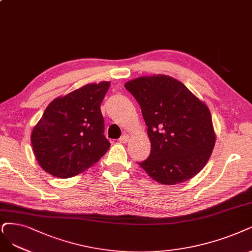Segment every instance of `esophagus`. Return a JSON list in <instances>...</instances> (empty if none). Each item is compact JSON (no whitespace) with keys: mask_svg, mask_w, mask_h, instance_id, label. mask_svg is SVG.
I'll use <instances>...</instances> for the list:
<instances>
[{"mask_svg":"<svg viewBox=\"0 0 252 252\" xmlns=\"http://www.w3.org/2000/svg\"><path fill=\"white\" fill-rule=\"evenodd\" d=\"M128 135H123L119 138V142L120 143H126L128 141Z\"/></svg>","mask_w":252,"mask_h":252,"instance_id":"34e87169","label":"esophagus"}]
</instances>
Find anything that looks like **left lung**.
I'll list each match as a JSON object with an SVG mask.
<instances>
[{"label":"left lung","instance_id":"1","mask_svg":"<svg viewBox=\"0 0 252 252\" xmlns=\"http://www.w3.org/2000/svg\"><path fill=\"white\" fill-rule=\"evenodd\" d=\"M125 87L140 105L152 144L150 157L138 165L163 185L187 182L199 173L216 141L208 106L165 74L137 78Z\"/></svg>","mask_w":252,"mask_h":252}]
</instances>
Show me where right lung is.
Returning a JSON list of instances; mask_svg holds the SVG:
<instances>
[{
	"label": "right lung",
	"mask_w": 252,
	"mask_h": 252,
	"mask_svg": "<svg viewBox=\"0 0 252 252\" xmlns=\"http://www.w3.org/2000/svg\"><path fill=\"white\" fill-rule=\"evenodd\" d=\"M109 87L110 82L87 84L46 107L31 134L35 158L44 171L68 179L107 153L110 142L100 104Z\"/></svg>",
	"instance_id": "obj_1"
}]
</instances>
